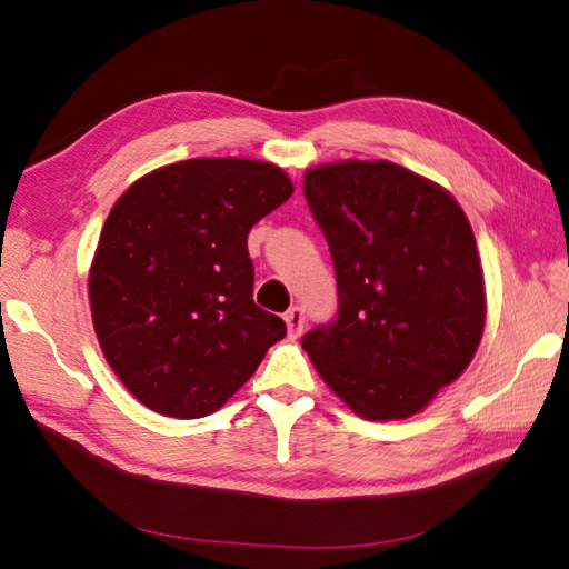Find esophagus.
<instances>
[{"instance_id": "obj_1", "label": "esophagus", "mask_w": 569, "mask_h": 569, "mask_svg": "<svg viewBox=\"0 0 569 569\" xmlns=\"http://www.w3.org/2000/svg\"><path fill=\"white\" fill-rule=\"evenodd\" d=\"M283 320H286L288 335H291V337H298L300 332H303V328H306V310L300 308V306H296V308H291V310L286 312Z\"/></svg>"}]
</instances>
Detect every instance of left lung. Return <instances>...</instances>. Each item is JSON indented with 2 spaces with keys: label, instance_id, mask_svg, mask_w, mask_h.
<instances>
[{
  "label": "left lung",
  "instance_id": "8db88e82",
  "mask_svg": "<svg viewBox=\"0 0 569 569\" xmlns=\"http://www.w3.org/2000/svg\"><path fill=\"white\" fill-rule=\"evenodd\" d=\"M340 310L303 337L322 381L365 420L420 413L469 367L485 335L477 239L459 202L391 161L308 168Z\"/></svg>",
  "mask_w": 569,
  "mask_h": 569
}]
</instances>
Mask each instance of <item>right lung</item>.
Segmentation results:
<instances>
[{"instance_id": "1", "label": "right lung", "mask_w": 569, "mask_h": 569, "mask_svg": "<svg viewBox=\"0 0 569 569\" xmlns=\"http://www.w3.org/2000/svg\"><path fill=\"white\" fill-rule=\"evenodd\" d=\"M293 192L283 168L190 159L131 183L90 266L92 325L129 393L168 418L227 403L286 337L253 303L249 229Z\"/></svg>"}]
</instances>
